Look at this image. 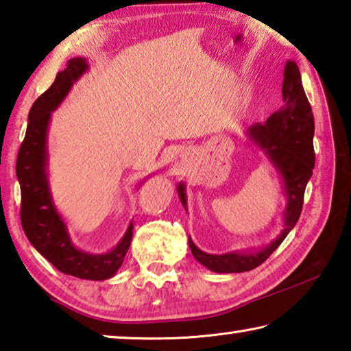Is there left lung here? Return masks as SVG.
I'll use <instances>...</instances> for the list:
<instances>
[{"label": "left lung", "instance_id": "obj_1", "mask_svg": "<svg viewBox=\"0 0 351 351\" xmlns=\"http://www.w3.org/2000/svg\"><path fill=\"white\" fill-rule=\"evenodd\" d=\"M284 107L271 114L264 124L254 123L247 129V136L264 152L282 176L287 206L284 228L279 237L258 252L210 254L197 248L189 238V245L197 263L216 273H241L256 269L281 245L302 212L304 192L315 169V118L305 97L301 73L296 62L287 61L282 82ZM182 206H187L186 187L178 184Z\"/></svg>", "mask_w": 351, "mask_h": 351}]
</instances>
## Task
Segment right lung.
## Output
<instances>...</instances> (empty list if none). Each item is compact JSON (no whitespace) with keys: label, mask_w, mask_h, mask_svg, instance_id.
<instances>
[{"label":"right lung","mask_w":351,"mask_h":351,"mask_svg":"<svg viewBox=\"0 0 351 351\" xmlns=\"http://www.w3.org/2000/svg\"><path fill=\"white\" fill-rule=\"evenodd\" d=\"M88 69L86 58H72L56 73L53 84L38 98L29 112L27 130L16 158V178L21 187V224L38 252L66 275L104 281L123 264L129 250L133 224L110 252L92 254L70 241L64 221L56 212L47 180V129L50 113L66 98L70 87Z\"/></svg>","instance_id":"1"}]
</instances>
